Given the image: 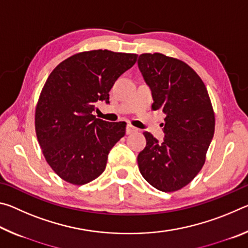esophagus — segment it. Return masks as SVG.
<instances>
[{
	"instance_id": "esophagus-1",
	"label": "esophagus",
	"mask_w": 248,
	"mask_h": 248,
	"mask_svg": "<svg viewBox=\"0 0 248 248\" xmlns=\"http://www.w3.org/2000/svg\"><path fill=\"white\" fill-rule=\"evenodd\" d=\"M138 129L136 127H133L132 124H127V129H125V132H127L128 134L132 133V132H137Z\"/></svg>"
}]
</instances>
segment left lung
I'll return each mask as SVG.
<instances>
[{
	"label": "left lung",
	"instance_id": "left-lung-1",
	"mask_svg": "<svg viewBox=\"0 0 248 248\" xmlns=\"http://www.w3.org/2000/svg\"><path fill=\"white\" fill-rule=\"evenodd\" d=\"M138 66L152 92V109L166 115L163 142L143 132L146 146L138 155L140 173L158 190H179L202 169L215 134L207 87L187 63L165 54L142 53Z\"/></svg>",
	"mask_w": 248,
	"mask_h": 248
}]
</instances>
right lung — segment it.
<instances>
[{"label": "right lung", "mask_w": 248, "mask_h": 248, "mask_svg": "<svg viewBox=\"0 0 248 248\" xmlns=\"http://www.w3.org/2000/svg\"><path fill=\"white\" fill-rule=\"evenodd\" d=\"M138 54L92 50L56 66L46 81L35 112L43 154L59 177L84 185L102 175L108 153L125 134L124 121L108 123L92 114Z\"/></svg>", "instance_id": "add662e5"}]
</instances>
